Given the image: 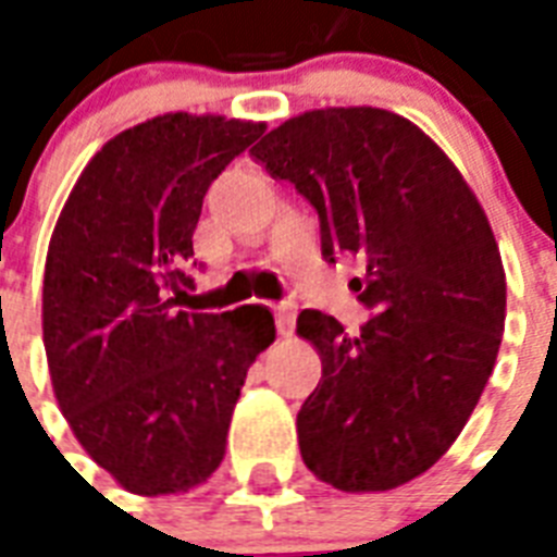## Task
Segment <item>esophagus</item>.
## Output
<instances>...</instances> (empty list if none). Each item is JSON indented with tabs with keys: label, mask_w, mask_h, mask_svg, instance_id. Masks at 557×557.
Here are the masks:
<instances>
[{
	"label": "esophagus",
	"mask_w": 557,
	"mask_h": 557,
	"mask_svg": "<svg viewBox=\"0 0 557 557\" xmlns=\"http://www.w3.org/2000/svg\"><path fill=\"white\" fill-rule=\"evenodd\" d=\"M274 318H277L280 335H292L297 323V304L295 300H283V304L274 309Z\"/></svg>",
	"instance_id": "obj_1"
}]
</instances>
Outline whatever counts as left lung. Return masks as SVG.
<instances>
[{
    "label": "left lung",
    "mask_w": 557,
    "mask_h": 557,
    "mask_svg": "<svg viewBox=\"0 0 557 557\" xmlns=\"http://www.w3.org/2000/svg\"><path fill=\"white\" fill-rule=\"evenodd\" d=\"M251 156L321 219V251L367 262L347 335L304 309L300 338L321 384L297 413L306 468L341 492H389L454 445L500 349L506 274L485 210L454 161L407 117L372 107L312 109Z\"/></svg>",
    "instance_id": "obj_1"
}]
</instances>
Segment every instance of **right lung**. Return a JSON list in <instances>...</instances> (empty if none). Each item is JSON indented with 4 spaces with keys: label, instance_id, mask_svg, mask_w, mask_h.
I'll return each mask as SVG.
<instances>
[{
    "label": "right lung",
    "instance_id": "obj_1",
    "mask_svg": "<svg viewBox=\"0 0 557 557\" xmlns=\"http://www.w3.org/2000/svg\"><path fill=\"white\" fill-rule=\"evenodd\" d=\"M265 126L170 112L124 129L77 178L48 243L42 341L74 436L126 492H190L225 457L265 306L182 312L210 182Z\"/></svg>",
    "mask_w": 557,
    "mask_h": 557
}]
</instances>
